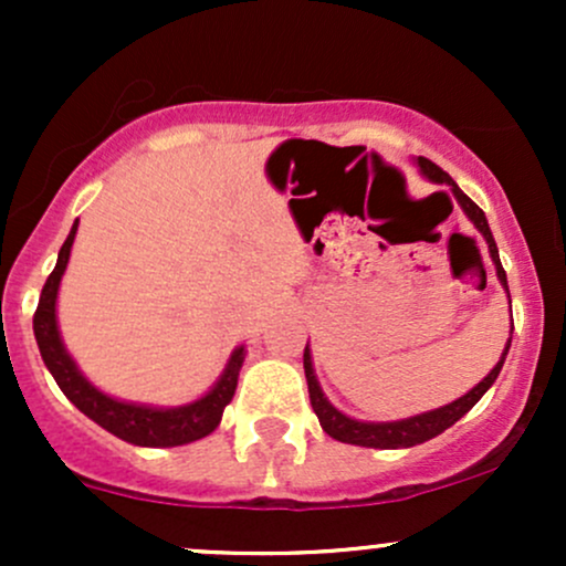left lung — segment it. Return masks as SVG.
Returning a JSON list of instances; mask_svg holds the SVG:
<instances>
[{
	"mask_svg": "<svg viewBox=\"0 0 566 566\" xmlns=\"http://www.w3.org/2000/svg\"><path fill=\"white\" fill-rule=\"evenodd\" d=\"M418 167L428 180H433V184H447L452 188L458 205L463 207L465 216L471 218V223L476 226L479 233H482V237L486 239V244H490V258H492V263H495L497 279H500V284H503V290L509 292V279H505L503 265H500L497 244H495V239H492L490 223H486L482 207H479L476 201H471L469 197H465V193L460 191L458 184H454L450 175L441 170L439 165H433L431 159L418 157ZM509 303H511V295H509ZM509 348H511V337H509V343H505V350H503V356H500L497 365L492 367L490 375H486L482 382H476V386H473L465 396H460V399H454V401H450V405H444L439 409H431V412L415 415V418H405V420H394V423H365V420L348 418V415H343L340 409H335L333 405H329L327 396L322 394L319 380H316L314 361H311L308 346H305V350H303V369H305V380H308L311 407H314L316 418H319L322 428L329 433V437L343 441V444L375 447V450H399V447L423 444V441L439 437L441 431H447V428L458 423V420L463 418V415L469 412V409L476 405L479 399H482V396L486 394V388H490L492 382L497 380L500 369H503L505 356H509Z\"/></svg>",
	"mask_w": 566,
	"mask_h": 566,
	"instance_id": "1",
	"label": "left lung"
}]
</instances>
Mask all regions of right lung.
Here are the masks:
<instances>
[{"instance_id":"right-lung-1","label":"right lung","mask_w":566,"mask_h":566,"mask_svg":"<svg viewBox=\"0 0 566 566\" xmlns=\"http://www.w3.org/2000/svg\"><path fill=\"white\" fill-rule=\"evenodd\" d=\"M76 220L71 226V233L63 242L61 252H57V263L53 274L48 276L42 287V297H39L36 314H34V335L39 354H42L44 365L61 391L66 394V399L74 405L80 412L87 415L90 420H95L97 426L106 428L114 437L129 441V444L138 447H180L188 441L205 439L207 433H212L223 418V409L233 399L237 391L239 369L244 361V346H239L231 354L229 365H226L223 375L216 386L210 388L201 399L191 401L184 407H146V405H127V401L112 399L90 382L80 373V367L74 365V359L69 356V350L63 348L61 333H57V319H55V301H57V287H61V276L69 265L71 244L76 237Z\"/></svg>"}]
</instances>
